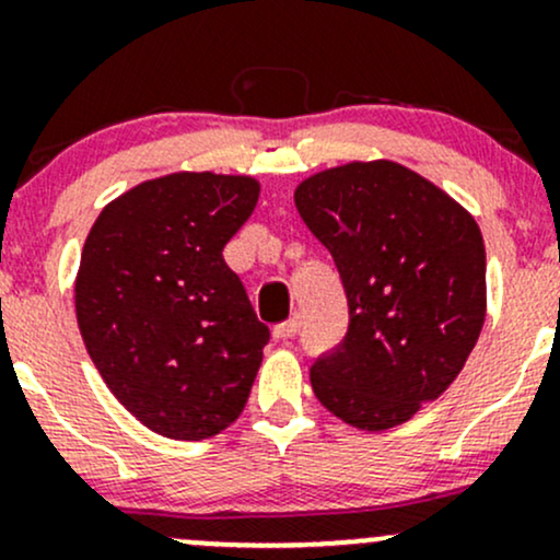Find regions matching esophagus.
<instances>
[{"label": "esophagus", "instance_id": "1", "mask_svg": "<svg viewBox=\"0 0 560 560\" xmlns=\"http://www.w3.org/2000/svg\"><path fill=\"white\" fill-rule=\"evenodd\" d=\"M299 328H302V317L293 315V317H288L285 323H280V326H275L272 334H275V339L285 341V339H293V336L299 334Z\"/></svg>", "mask_w": 560, "mask_h": 560}]
</instances>
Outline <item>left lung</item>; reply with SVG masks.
<instances>
[{
    "mask_svg": "<svg viewBox=\"0 0 560 560\" xmlns=\"http://www.w3.org/2000/svg\"><path fill=\"white\" fill-rule=\"evenodd\" d=\"M293 200L350 304L345 341L310 371L315 398L358 430L408 422L446 393L483 328V234L441 186L393 160L328 167Z\"/></svg>",
    "mask_w": 560,
    "mask_h": 560,
    "instance_id": "8db88e82",
    "label": "left lung"
}]
</instances>
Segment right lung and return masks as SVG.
Listing matches in <instances>:
<instances>
[{"instance_id":"1","label":"right lung","mask_w":560,"mask_h":560,"mask_svg":"<svg viewBox=\"0 0 560 560\" xmlns=\"http://www.w3.org/2000/svg\"><path fill=\"white\" fill-rule=\"evenodd\" d=\"M254 176L171 173L101 210L74 306L112 395L158 435L206 441L243 413L269 341L224 245L250 219Z\"/></svg>"}]
</instances>
